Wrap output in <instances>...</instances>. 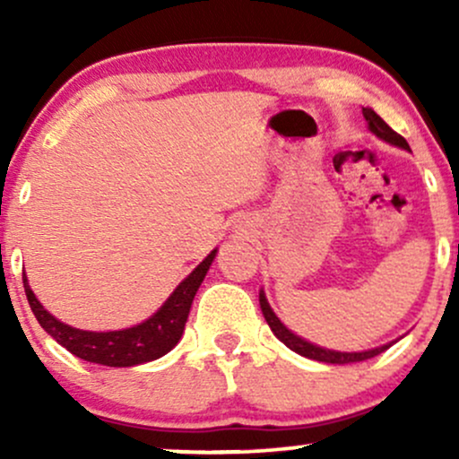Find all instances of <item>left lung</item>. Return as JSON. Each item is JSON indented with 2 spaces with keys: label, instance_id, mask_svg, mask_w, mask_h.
<instances>
[{
  "label": "left lung",
  "instance_id": "left-lung-1",
  "mask_svg": "<svg viewBox=\"0 0 459 459\" xmlns=\"http://www.w3.org/2000/svg\"><path fill=\"white\" fill-rule=\"evenodd\" d=\"M362 116H365L367 125H368V131L371 134H376L377 138L388 142V144L393 146H399V149H405L410 151L408 142L402 135L397 134V131H393L388 127L386 123L373 112L371 108H362ZM259 302H261V310L263 315H265V321L270 324V328L273 334L278 336V339L282 341L284 345L289 347V350H293L296 354L299 356H307L310 360H319V362H328V365H350V362H360V360H367V358H373L377 354H382L384 350H388L391 345H382V347H376V350H367V351H334V350H325V347H319V345H313L308 343V341H304L302 336L293 334L291 330L287 328V325L282 324L281 319L276 317V313H273L270 302H267L265 293H259Z\"/></svg>",
  "mask_w": 459,
  "mask_h": 459
}]
</instances>
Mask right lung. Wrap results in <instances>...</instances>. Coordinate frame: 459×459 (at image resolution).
Here are the masks:
<instances>
[{
  "instance_id": "obj_1",
  "label": "right lung",
  "mask_w": 459,
  "mask_h": 459,
  "mask_svg": "<svg viewBox=\"0 0 459 459\" xmlns=\"http://www.w3.org/2000/svg\"><path fill=\"white\" fill-rule=\"evenodd\" d=\"M215 252L218 250H212V255L178 284L155 315H151L149 319L134 325V328L112 332L71 328V325L62 324L49 310L43 308V304L36 299L34 291L30 289L28 278L23 276L25 296H28L31 313L36 315L43 330L54 336L62 347H66L71 354L82 358V360L97 362V365L105 367H135L142 365V362L157 360L178 343L183 330H186L194 296H196L200 282L207 276L209 265L215 259Z\"/></svg>"
}]
</instances>
